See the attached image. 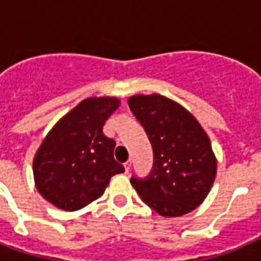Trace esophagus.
Wrapping results in <instances>:
<instances>
[{"label": "esophagus", "instance_id": "obj_1", "mask_svg": "<svg viewBox=\"0 0 261 261\" xmlns=\"http://www.w3.org/2000/svg\"><path fill=\"white\" fill-rule=\"evenodd\" d=\"M124 169H126V172H130V169H131V161H130V160H128L127 163H124Z\"/></svg>", "mask_w": 261, "mask_h": 261}]
</instances>
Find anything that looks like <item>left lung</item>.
<instances>
[{
    "mask_svg": "<svg viewBox=\"0 0 261 261\" xmlns=\"http://www.w3.org/2000/svg\"><path fill=\"white\" fill-rule=\"evenodd\" d=\"M128 107L153 147V169L131 184L143 202L163 217L195 210L210 192L217 159L210 139L194 115L161 94H137Z\"/></svg>",
    "mask_w": 261,
    "mask_h": 261,
    "instance_id": "left-lung-1",
    "label": "left lung"
}]
</instances>
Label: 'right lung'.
Listing matches in <instances>:
<instances>
[{"mask_svg": "<svg viewBox=\"0 0 261 261\" xmlns=\"http://www.w3.org/2000/svg\"><path fill=\"white\" fill-rule=\"evenodd\" d=\"M120 101L89 97L50 130L34 159L35 186L51 204L75 211L100 198L110 178L124 172L114 159L115 141L102 126Z\"/></svg>", "mask_w": 261, "mask_h": 261, "instance_id": "1", "label": "right lung"}]
</instances>
